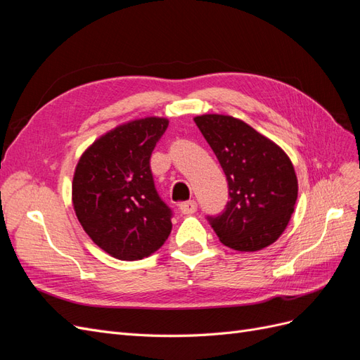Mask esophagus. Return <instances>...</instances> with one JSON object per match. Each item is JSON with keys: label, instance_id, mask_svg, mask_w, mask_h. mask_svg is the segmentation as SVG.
<instances>
[{"label": "esophagus", "instance_id": "obj_1", "mask_svg": "<svg viewBox=\"0 0 360 360\" xmlns=\"http://www.w3.org/2000/svg\"><path fill=\"white\" fill-rule=\"evenodd\" d=\"M179 207H180V210H181L183 214H193L195 212H197V209H198V204H197V201L191 200V201L181 202Z\"/></svg>", "mask_w": 360, "mask_h": 360}]
</instances>
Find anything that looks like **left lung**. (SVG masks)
Here are the masks:
<instances>
[{"label":"left lung","instance_id":"obj_1","mask_svg":"<svg viewBox=\"0 0 360 360\" xmlns=\"http://www.w3.org/2000/svg\"><path fill=\"white\" fill-rule=\"evenodd\" d=\"M228 180L230 201L210 224L219 240L240 252L275 243L291 219L299 183L288 155L243 120L224 114L193 118Z\"/></svg>","mask_w":360,"mask_h":360}]
</instances>
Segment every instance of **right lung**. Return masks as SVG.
<instances>
[{"instance_id": "add662e5", "label": "right lung", "mask_w": 360, "mask_h": 360, "mask_svg": "<svg viewBox=\"0 0 360 360\" xmlns=\"http://www.w3.org/2000/svg\"><path fill=\"white\" fill-rule=\"evenodd\" d=\"M165 117L122 123L97 138L73 172L72 202L84 231L122 261L155 254L171 233V210L155 189L150 156Z\"/></svg>"}]
</instances>
